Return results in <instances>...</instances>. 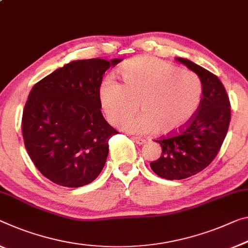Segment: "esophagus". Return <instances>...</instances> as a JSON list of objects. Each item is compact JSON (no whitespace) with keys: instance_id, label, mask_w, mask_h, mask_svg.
<instances>
[{"instance_id":"1","label":"esophagus","mask_w":248,"mask_h":248,"mask_svg":"<svg viewBox=\"0 0 248 248\" xmlns=\"http://www.w3.org/2000/svg\"><path fill=\"white\" fill-rule=\"evenodd\" d=\"M133 140H134L135 142H136L137 144H139V145H142V144H145V142H146V140L143 139V137L134 136V137H133Z\"/></svg>"}]
</instances>
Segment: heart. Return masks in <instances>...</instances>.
<instances>
[{
    "label": "heart",
    "instance_id": "1",
    "mask_svg": "<svg viewBox=\"0 0 248 248\" xmlns=\"http://www.w3.org/2000/svg\"><path fill=\"white\" fill-rule=\"evenodd\" d=\"M121 75L123 84L111 76L103 79L98 96L112 124L134 115L140 104L143 114L122 122L125 131L143 134L158 128L163 134H172L185 127L199 108L203 86L192 71L143 56L125 63Z\"/></svg>",
    "mask_w": 248,
    "mask_h": 248
}]
</instances>
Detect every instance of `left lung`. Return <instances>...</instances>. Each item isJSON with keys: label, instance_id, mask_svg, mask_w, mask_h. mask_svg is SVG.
Listing matches in <instances>:
<instances>
[{"label": "left lung", "instance_id": "obj_1", "mask_svg": "<svg viewBox=\"0 0 248 248\" xmlns=\"http://www.w3.org/2000/svg\"><path fill=\"white\" fill-rule=\"evenodd\" d=\"M195 72L203 86L197 113L176 135L156 140L162 155L151 169L165 180H184L203 170L213 162L225 140L231 121V104L219 78L192 61L176 58Z\"/></svg>", "mask_w": 248, "mask_h": 248}]
</instances>
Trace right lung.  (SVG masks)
<instances>
[{
    "mask_svg": "<svg viewBox=\"0 0 248 248\" xmlns=\"http://www.w3.org/2000/svg\"><path fill=\"white\" fill-rule=\"evenodd\" d=\"M122 60L73 61L37 82L23 109L25 148L55 184L81 187L102 172L108 140L117 134L101 112L103 74Z\"/></svg>",
    "mask_w": 248,
    "mask_h": 248,
    "instance_id": "1",
    "label": "right lung"
}]
</instances>
